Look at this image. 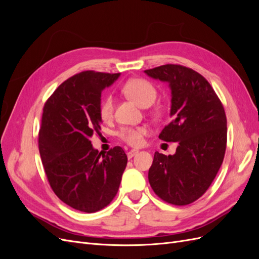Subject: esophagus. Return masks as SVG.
Returning a JSON list of instances; mask_svg holds the SVG:
<instances>
[{"label": "esophagus", "mask_w": 259, "mask_h": 259, "mask_svg": "<svg viewBox=\"0 0 259 259\" xmlns=\"http://www.w3.org/2000/svg\"><path fill=\"white\" fill-rule=\"evenodd\" d=\"M138 152H139L138 150H131V151H128V152H127V158H128V159H132L133 156H135Z\"/></svg>", "instance_id": "1"}]
</instances>
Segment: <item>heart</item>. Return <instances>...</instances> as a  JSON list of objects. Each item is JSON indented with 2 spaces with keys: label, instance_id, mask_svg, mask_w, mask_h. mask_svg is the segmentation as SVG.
<instances>
[{
  "label": "heart",
  "instance_id": "heart-1",
  "mask_svg": "<svg viewBox=\"0 0 259 259\" xmlns=\"http://www.w3.org/2000/svg\"><path fill=\"white\" fill-rule=\"evenodd\" d=\"M122 92L139 107H150L156 99L154 86L143 79H131L123 85ZM114 99L112 95H106L100 100L98 112L100 119L109 121L113 115ZM147 133L146 127H124L120 131V138L130 146H139L143 142V136Z\"/></svg>",
  "mask_w": 259,
  "mask_h": 259
}]
</instances>
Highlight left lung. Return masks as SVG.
Masks as SVG:
<instances>
[{"label": "left lung", "mask_w": 259, "mask_h": 259, "mask_svg": "<svg viewBox=\"0 0 259 259\" xmlns=\"http://www.w3.org/2000/svg\"><path fill=\"white\" fill-rule=\"evenodd\" d=\"M168 83L171 122L160 133L164 142L177 143L176 152L156 151L148 179L155 194L174 205H187L208 189L224 161L227 119L210 84L194 70L164 65L145 70Z\"/></svg>", "instance_id": "obj_1"}]
</instances>
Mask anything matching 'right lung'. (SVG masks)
I'll return each instance as SVG.
<instances>
[{
  "mask_svg": "<svg viewBox=\"0 0 259 259\" xmlns=\"http://www.w3.org/2000/svg\"><path fill=\"white\" fill-rule=\"evenodd\" d=\"M120 73L84 71L58 86L43 109L38 150L46 176L57 197L74 209L94 213L119 190L127 156L121 147L107 154L91 143L99 132L101 92Z\"/></svg>",
  "mask_w": 259,
  "mask_h": 259,
  "instance_id": "right-lung-1",
  "label": "right lung"
}]
</instances>
